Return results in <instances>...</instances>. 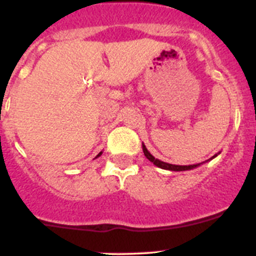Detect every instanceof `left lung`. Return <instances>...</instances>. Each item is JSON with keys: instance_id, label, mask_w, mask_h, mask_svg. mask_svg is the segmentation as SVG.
I'll return each instance as SVG.
<instances>
[{"instance_id": "8db88e82", "label": "left lung", "mask_w": 256, "mask_h": 256, "mask_svg": "<svg viewBox=\"0 0 256 256\" xmlns=\"http://www.w3.org/2000/svg\"><path fill=\"white\" fill-rule=\"evenodd\" d=\"M142 148H144V156L148 158V160H150L151 162H154V165H156V166H159V168L162 169H166V170H173V172H183V170H191V169H195L198 168V166H200L202 162H198V164H194V165H173V164H168V162H162V160L159 159H155L152 155H151L150 152H148V150L146 148V146H144V144H142ZM216 155H214L212 158V159H214ZM208 162V160H206Z\"/></svg>"}]
</instances>
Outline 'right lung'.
I'll return each instance as SVG.
<instances>
[{
    "mask_svg": "<svg viewBox=\"0 0 256 256\" xmlns=\"http://www.w3.org/2000/svg\"><path fill=\"white\" fill-rule=\"evenodd\" d=\"M100 154H101V152H100Z\"/></svg>",
    "mask_w": 256,
    "mask_h": 256,
    "instance_id": "add662e5",
    "label": "right lung"
}]
</instances>
